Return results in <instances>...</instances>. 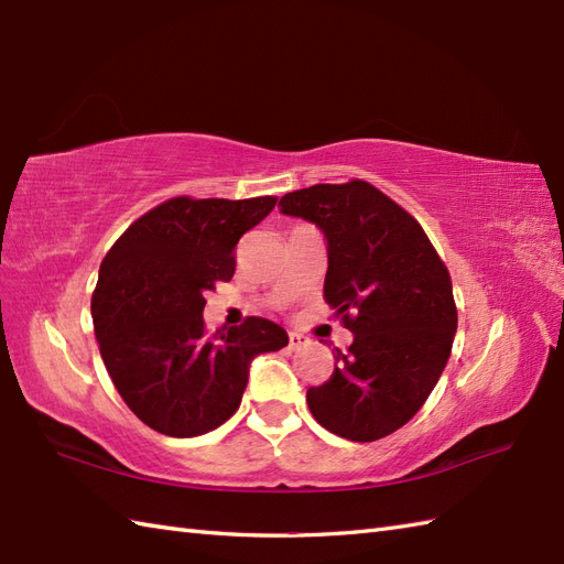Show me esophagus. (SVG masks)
<instances>
[{
	"instance_id": "esophagus-1",
	"label": "esophagus",
	"mask_w": 564,
	"mask_h": 564,
	"mask_svg": "<svg viewBox=\"0 0 564 564\" xmlns=\"http://www.w3.org/2000/svg\"><path fill=\"white\" fill-rule=\"evenodd\" d=\"M289 344H291L293 351H297L307 344V337H303V334H297V332H289Z\"/></svg>"
}]
</instances>
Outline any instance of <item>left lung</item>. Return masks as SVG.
Masks as SVG:
<instances>
[{"instance_id": "left-lung-1", "label": "left lung", "mask_w": 564, "mask_h": 564, "mask_svg": "<svg viewBox=\"0 0 564 564\" xmlns=\"http://www.w3.org/2000/svg\"><path fill=\"white\" fill-rule=\"evenodd\" d=\"M279 206L325 232V301L354 334L329 380L307 390L310 412L341 438L390 436L422 410L451 356L458 310L446 263L422 225L361 178L293 191Z\"/></svg>"}]
</instances>
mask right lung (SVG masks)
Masks as SVG:
<instances>
[{"instance_id":"obj_1","label":"right lung","mask_w":564,"mask_h":564,"mask_svg":"<svg viewBox=\"0 0 564 564\" xmlns=\"http://www.w3.org/2000/svg\"><path fill=\"white\" fill-rule=\"evenodd\" d=\"M176 196L148 210L104 257L91 317L104 366L140 422L164 436L208 434L230 419L251 358L289 344L283 327L247 317L208 334L206 293L235 273V247L275 206Z\"/></svg>"}]
</instances>
